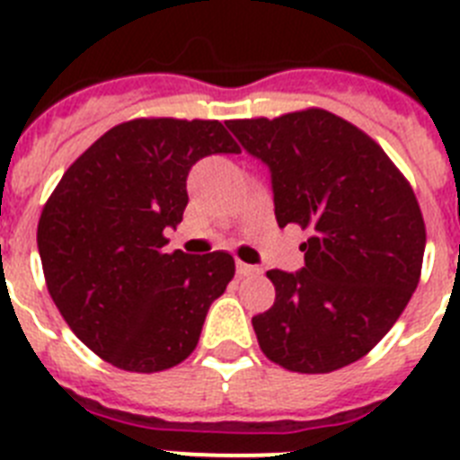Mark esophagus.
Instances as JSON below:
<instances>
[{"label":"esophagus","instance_id":"obj_1","mask_svg":"<svg viewBox=\"0 0 460 460\" xmlns=\"http://www.w3.org/2000/svg\"><path fill=\"white\" fill-rule=\"evenodd\" d=\"M258 271V267L249 265V262H242V260H237V274L239 276H251Z\"/></svg>","mask_w":460,"mask_h":460}]
</instances>
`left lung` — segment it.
<instances>
[{
    "instance_id": "8db88e82",
    "label": "left lung",
    "mask_w": 460,
    "mask_h": 460,
    "mask_svg": "<svg viewBox=\"0 0 460 460\" xmlns=\"http://www.w3.org/2000/svg\"><path fill=\"white\" fill-rule=\"evenodd\" d=\"M227 128L270 165L279 226L311 230L302 271H267L276 299L253 318L260 350L288 371H339L380 343L417 290L426 226L412 186L373 137L323 108Z\"/></svg>"
}]
</instances>
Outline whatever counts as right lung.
<instances>
[{"instance_id":"right-lung-1","label":"right lung","mask_w":460,"mask_h":460,"mask_svg":"<svg viewBox=\"0 0 460 460\" xmlns=\"http://www.w3.org/2000/svg\"><path fill=\"white\" fill-rule=\"evenodd\" d=\"M209 154H239L217 119L140 117L112 126L64 172L40 211L46 286L73 334L121 371L172 368L195 350L230 253H165L186 177Z\"/></svg>"}]
</instances>
